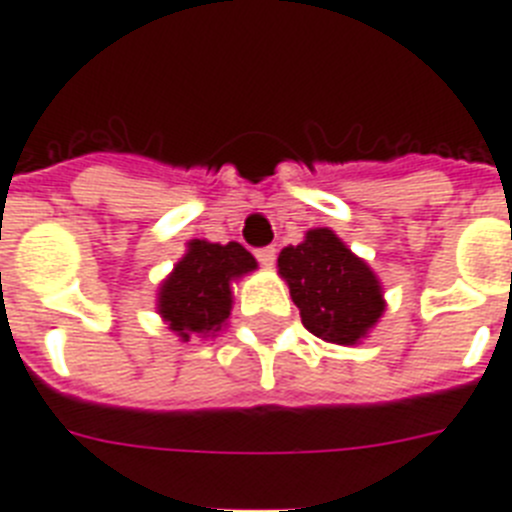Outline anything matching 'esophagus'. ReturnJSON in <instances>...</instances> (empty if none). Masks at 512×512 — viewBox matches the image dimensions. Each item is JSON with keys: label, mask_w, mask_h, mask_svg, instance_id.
Instances as JSON below:
<instances>
[{"label": "esophagus", "mask_w": 512, "mask_h": 512, "mask_svg": "<svg viewBox=\"0 0 512 512\" xmlns=\"http://www.w3.org/2000/svg\"><path fill=\"white\" fill-rule=\"evenodd\" d=\"M256 259H259L261 266H274V259H277V248L266 246L256 251Z\"/></svg>", "instance_id": "esophagus-1"}]
</instances>
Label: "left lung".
<instances>
[{
  "instance_id": "1",
  "label": "left lung",
  "mask_w": 512,
  "mask_h": 512,
  "mask_svg": "<svg viewBox=\"0 0 512 512\" xmlns=\"http://www.w3.org/2000/svg\"><path fill=\"white\" fill-rule=\"evenodd\" d=\"M277 272L290 287L303 327L332 345H358L382 319L387 301L379 277L329 227L280 251Z\"/></svg>"
}]
</instances>
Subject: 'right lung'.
Wrapping results in <instances>:
<instances>
[{
  "mask_svg": "<svg viewBox=\"0 0 512 512\" xmlns=\"http://www.w3.org/2000/svg\"><path fill=\"white\" fill-rule=\"evenodd\" d=\"M259 264L240 243L190 240L156 290V314L170 332L188 340H211L227 327L232 311V282L256 272Z\"/></svg>",
  "mask_w": 512,
  "mask_h": 512,
  "instance_id": "obj_1",
  "label": "right lung"
}]
</instances>
